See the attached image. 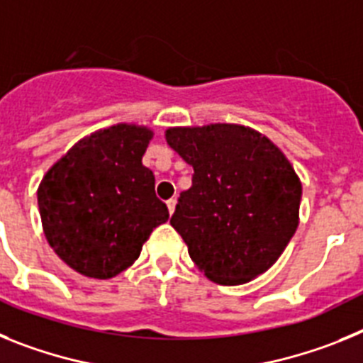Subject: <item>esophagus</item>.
Returning <instances> with one entry per match:
<instances>
[{"label": "esophagus", "mask_w": 363, "mask_h": 363, "mask_svg": "<svg viewBox=\"0 0 363 363\" xmlns=\"http://www.w3.org/2000/svg\"><path fill=\"white\" fill-rule=\"evenodd\" d=\"M175 204H177V201H175V199H169V201H166V206H168V212H169V216H172V213L175 212Z\"/></svg>", "instance_id": "esophagus-1"}]
</instances>
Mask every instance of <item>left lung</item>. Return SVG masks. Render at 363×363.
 Listing matches in <instances>:
<instances>
[{
  "label": "left lung",
  "mask_w": 363,
  "mask_h": 363,
  "mask_svg": "<svg viewBox=\"0 0 363 363\" xmlns=\"http://www.w3.org/2000/svg\"><path fill=\"white\" fill-rule=\"evenodd\" d=\"M166 143L194 168L169 223L197 269L219 285L267 272L299 223L301 182L283 151L239 124L169 128Z\"/></svg>",
  "instance_id": "1"
}]
</instances>
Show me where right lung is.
I'll list each match as a JSON object with an SVG mask.
<instances>
[{"mask_svg": "<svg viewBox=\"0 0 363 363\" xmlns=\"http://www.w3.org/2000/svg\"><path fill=\"white\" fill-rule=\"evenodd\" d=\"M153 131L116 124L78 140L43 175L38 206L43 234L72 270L109 279L135 263L168 206L143 164Z\"/></svg>", "mask_w": 363, "mask_h": 363, "instance_id": "add662e5", "label": "right lung"}]
</instances>
